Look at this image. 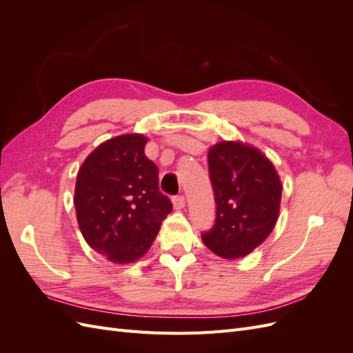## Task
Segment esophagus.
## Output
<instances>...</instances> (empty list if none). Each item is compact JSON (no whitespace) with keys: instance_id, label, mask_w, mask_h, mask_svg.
<instances>
[{"instance_id":"1","label":"esophagus","mask_w":353,"mask_h":353,"mask_svg":"<svg viewBox=\"0 0 353 353\" xmlns=\"http://www.w3.org/2000/svg\"><path fill=\"white\" fill-rule=\"evenodd\" d=\"M172 205L175 209H183L185 206V197L184 196H175L172 199Z\"/></svg>"}]
</instances>
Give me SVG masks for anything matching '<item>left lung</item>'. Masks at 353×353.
Listing matches in <instances>:
<instances>
[{
	"instance_id": "obj_1",
	"label": "left lung",
	"mask_w": 353,
	"mask_h": 353,
	"mask_svg": "<svg viewBox=\"0 0 353 353\" xmlns=\"http://www.w3.org/2000/svg\"><path fill=\"white\" fill-rule=\"evenodd\" d=\"M216 203L215 223L201 232L206 248L223 259L249 254L270 236L279 219L281 181L258 148L222 141L208 153Z\"/></svg>"
}]
</instances>
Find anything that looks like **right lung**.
<instances>
[{"label":"right lung","mask_w":353,"mask_h":353,"mask_svg":"<svg viewBox=\"0 0 353 353\" xmlns=\"http://www.w3.org/2000/svg\"><path fill=\"white\" fill-rule=\"evenodd\" d=\"M147 138L125 134L100 144L82 163L74 209L82 236L114 263H131L150 249L172 203L159 190Z\"/></svg>","instance_id":"obj_1"}]
</instances>
